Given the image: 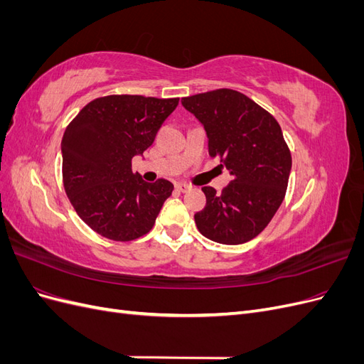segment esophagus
<instances>
[{
  "label": "esophagus",
  "mask_w": 364,
  "mask_h": 364,
  "mask_svg": "<svg viewBox=\"0 0 364 364\" xmlns=\"http://www.w3.org/2000/svg\"><path fill=\"white\" fill-rule=\"evenodd\" d=\"M176 188H178L181 193H186V191L191 190V185L183 183V182H178V183H176Z\"/></svg>",
  "instance_id": "1"
}]
</instances>
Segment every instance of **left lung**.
<instances>
[{
	"label": "left lung",
	"instance_id": "8db88e82",
	"mask_svg": "<svg viewBox=\"0 0 364 364\" xmlns=\"http://www.w3.org/2000/svg\"><path fill=\"white\" fill-rule=\"evenodd\" d=\"M182 105L203 124L211 158H220L232 181L218 194L203 186L206 206L194 214L197 229L222 245H241L262 232L281 206L291 153L272 114L234 90L183 97Z\"/></svg>",
	"mask_w": 364,
	"mask_h": 364
}]
</instances>
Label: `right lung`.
<instances>
[{
    "label": "right lung",
    "mask_w": 364,
    "mask_h": 364,
    "mask_svg": "<svg viewBox=\"0 0 364 364\" xmlns=\"http://www.w3.org/2000/svg\"><path fill=\"white\" fill-rule=\"evenodd\" d=\"M179 98L106 95L87 103L62 139L63 186L75 213L97 234L132 241L150 232L174 186L132 171Z\"/></svg>",
    "instance_id": "right-lung-1"
}]
</instances>
